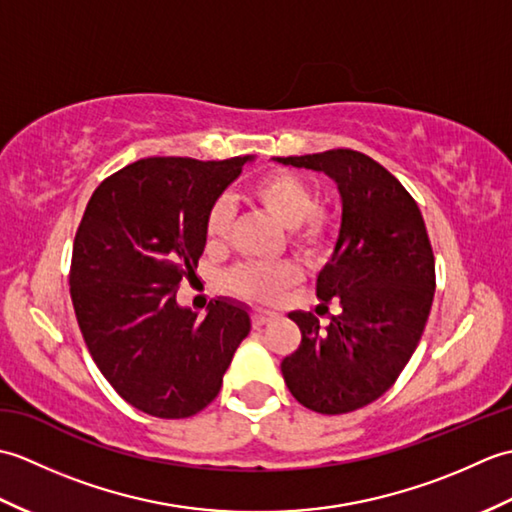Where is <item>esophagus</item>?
Instances as JSON below:
<instances>
[{
  "label": "esophagus",
  "instance_id": "1",
  "mask_svg": "<svg viewBox=\"0 0 512 512\" xmlns=\"http://www.w3.org/2000/svg\"><path fill=\"white\" fill-rule=\"evenodd\" d=\"M277 317V314L273 312V310H266V308H255V312H253V325L255 328H262V325H266V323H270Z\"/></svg>",
  "mask_w": 512,
  "mask_h": 512
}]
</instances>
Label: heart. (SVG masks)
<instances>
[{"instance_id": "1", "label": "heart", "mask_w": 512, "mask_h": 512, "mask_svg": "<svg viewBox=\"0 0 512 512\" xmlns=\"http://www.w3.org/2000/svg\"><path fill=\"white\" fill-rule=\"evenodd\" d=\"M250 198L273 213L288 228L290 242L303 257L317 259L330 248L334 217L317 206L312 184L290 171H268L250 184ZM233 206L228 198H217L206 213L204 231L209 242H224L231 231ZM295 268L286 262L250 264L233 270L226 286L248 301H270L295 281Z\"/></svg>"}]
</instances>
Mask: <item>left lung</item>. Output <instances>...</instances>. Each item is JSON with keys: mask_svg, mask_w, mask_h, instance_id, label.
<instances>
[{"mask_svg": "<svg viewBox=\"0 0 512 512\" xmlns=\"http://www.w3.org/2000/svg\"><path fill=\"white\" fill-rule=\"evenodd\" d=\"M277 162L323 171L343 206L339 239L317 279L321 306L334 299L341 310L325 330L312 312L288 314L301 345L281 361V374L312 411L361 409L396 383L427 325L436 290L427 226L409 191L361 151L330 149Z\"/></svg>", "mask_w": 512, "mask_h": 512, "instance_id": "left-lung-1", "label": "left lung"}]
</instances>
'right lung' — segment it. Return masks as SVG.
I'll list each match as a JSON object with an SVG mask.
<instances>
[{
  "instance_id": "1",
  "label": "right lung",
  "mask_w": 512,
  "mask_h": 512,
  "mask_svg": "<svg viewBox=\"0 0 512 512\" xmlns=\"http://www.w3.org/2000/svg\"><path fill=\"white\" fill-rule=\"evenodd\" d=\"M253 156L143 158L105 178L74 237L70 297L85 345L118 396L156 418H189L220 394L250 314L215 299L180 308L206 213Z\"/></svg>"
}]
</instances>
